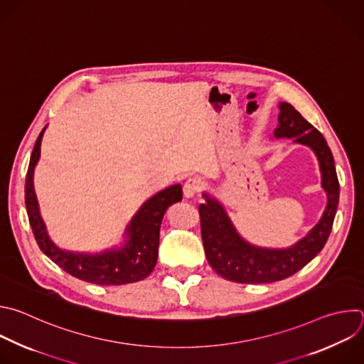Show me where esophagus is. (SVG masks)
<instances>
[{"label":"esophagus","instance_id":"esophagus-1","mask_svg":"<svg viewBox=\"0 0 364 364\" xmlns=\"http://www.w3.org/2000/svg\"><path fill=\"white\" fill-rule=\"evenodd\" d=\"M199 191H200V182L198 179H188L183 185V196L186 199L196 196Z\"/></svg>","mask_w":364,"mask_h":364}]
</instances>
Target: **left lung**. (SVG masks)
Wrapping results in <instances>:
<instances>
[{"mask_svg": "<svg viewBox=\"0 0 364 364\" xmlns=\"http://www.w3.org/2000/svg\"><path fill=\"white\" fill-rule=\"evenodd\" d=\"M278 109V126L274 129V137L294 139V143L304 144L314 152L327 205L320 221L296 244L287 248H265L244 240L224 205L208 192H202L205 203L199 205V215L206 259L216 274L234 282H274L300 271L326 245L337 212L340 185L334 158L326 139L289 103L281 102Z\"/></svg>", "mask_w": 364, "mask_h": 364, "instance_id": "left-lung-1", "label": "left lung"}]
</instances>
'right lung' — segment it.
Returning <instances> with one entry per match:
<instances>
[{
    "label": "right lung",
    "mask_w": 364,
    "mask_h": 364,
    "mask_svg": "<svg viewBox=\"0 0 364 364\" xmlns=\"http://www.w3.org/2000/svg\"><path fill=\"white\" fill-rule=\"evenodd\" d=\"M47 126L36 140L26 176V208L30 227L40 250L60 268L79 279L99 285H122L146 278L158 261L159 232L164 215L169 206L182 200L179 183L155 193L133 215L120 247L100 252H76L63 250L51 241L40 213L34 191V169L41 154V139Z\"/></svg>",
    "instance_id": "1"
}]
</instances>
